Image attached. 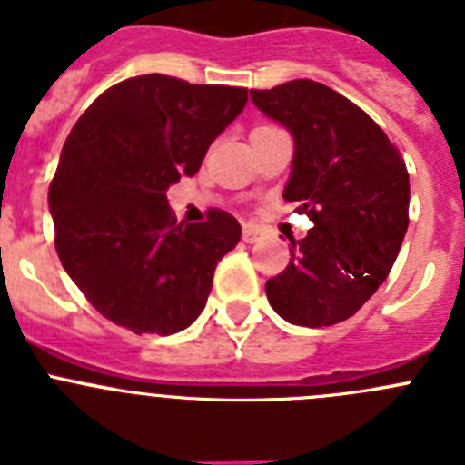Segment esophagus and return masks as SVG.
I'll return each mask as SVG.
<instances>
[{"label": "esophagus", "instance_id": "34e87169", "mask_svg": "<svg viewBox=\"0 0 465 465\" xmlns=\"http://www.w3.org/2000/svg\"><path fill=\"white\" fill-rule=\"evenodd\" d=\"M262 237V228H258V225L253 223H244V228H242V240L246 242V244H253V242H258Z\"/></svg>", "mask_w": 465, "mask_h": 465}]
</instances>
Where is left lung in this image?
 I'll list each match as a JSON object with an SVG mask.
<instances>
[{"mask_svg":"<svg viewBox=\"0 0 465 465\" xmlns=\"http://www.w3.org/2000/svg\"><path fill=\"white\" fill-rule=\"evenodd\" d=\"M252 102L293 134L283 200L314 221L265 283L270 305L295 326L344 322L380 289L408 232L405 160L363 109L323 84L252 90Z\"/></svg>","mask_w":465,"mask_h":465,"instance_id":"1","label":"left lung"}]
</instances>
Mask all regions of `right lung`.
<instances>
[{
    "label": "right lung",
    "instance_id": "right-lung-1",
    "mask_svg": "<svg viewBox=\"0 0 465 465\" xmlns=\"http://www.w3.org/2000/svg\"><path fill=\"white\" fill-rule=\"evenodd\" d=\"M244 104L246 88L143 74L104 90L72 127L48 188L55 249L116 326L172 335L207 305L213 270L242 228L221 209L176 225L165 191L200 170Z\"/></svg>",
    "mask_w": 465,
    "mask_h": 465
}]
</instances>
